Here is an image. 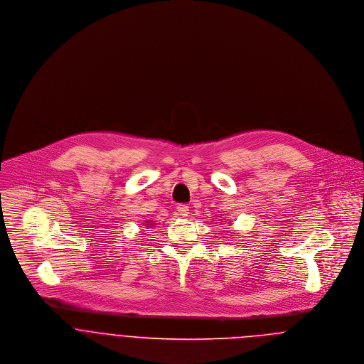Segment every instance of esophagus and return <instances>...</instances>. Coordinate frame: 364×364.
<instances>
[{
	"instance_id": "34e87169",
	"label": "esophagus",
	"mask_w": 364,
	"mask_h": 364,
	"mask_svg": "<svg viewBox=\"0 0 364 364\" xmlns=\"http://www.w3.org/2000/svg\"><path fill=\"white\" fill-rule=\"evenodd\" d=\"M176 214L181 217H188L189 215V208L186 205H179L176 208Z\"/></svg>"
}]
</instances>
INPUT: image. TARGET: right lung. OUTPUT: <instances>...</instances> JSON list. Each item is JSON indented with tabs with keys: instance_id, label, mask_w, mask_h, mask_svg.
I'll use <instances>...</instances> for the list:
<instances>
[{
	"instance_id": "obj_1",
	"label": "right lung",
	"mask_w": 364,
	"mask_h": 364,
	"mask_svg": "<svg viewBox=\"0 0 364 364\" xmlns=\"http://www.w3.org/2000/svg\"><path fill=\"white\" fill-rule=\"evenodd\" d=\"M150 224H151V223H150Z\"/></svg>"
}]
</instances>
